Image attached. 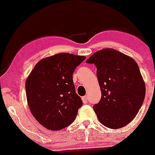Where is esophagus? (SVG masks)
Listing matches in <instances>:
<instances>
[{"instance_id": "34e87169", "label": "esophagus", "mask_w": 155, "mask_h": 155, "mask_svg": "<svg viewBox=\"0 0 155 155\" xmlns=\"http://www.w3.org/2000/svg\"><path fill=\"white\" fill-rule=\"evenodd\" d=\"M82 101H83V102H84V104L87 103V102H88V97H87V96L82 97Z\"/></svg>"}]
</instances>
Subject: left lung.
Returning a JSON list of instances; mask_svg holds the SVG:
<instances>
[{
  "instance_id": "1",
  "label": "left lung",
  "mask_w": 155,
  "mask_h": 155,
  "mask_svg": "<svg viewBox=\"0 0 155 155\" xmlns=\"http://www.w3.org/2000/svg\"><path fill=\"white\" fill-rule=\"evenodd\" d=\"M86 62L97 67L101 98L93 109L99 120L111 129L127 126L138 113L145 96V84L137 63L114 48L97 51Z\"/></svg>"
}]
</instances>
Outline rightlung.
Returning <instances> with one entry per match:
<instances>
[{
    "label": "right lung",
    "mask_w": 155,
    "mask_h": 155,
    "mask_svg": "<svg viewBox=\"0 0 155 155\" xmlns=\"http://www.w3.org/2000/svg\"><path fill=\"white\" fill-rule=\"evenodd\" d=\"M86 57L61 53L41 59L25 82L27 100L36 120L51 130L71 124L82 101L75 92L73 74Z\"/></svg>",
    "instance_id": "obj_1"
}]
</instances>
